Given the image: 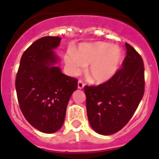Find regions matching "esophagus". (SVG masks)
Here are the masks:
<instances>
[{"label": "esophagus", "mask_w": 159, "mask_h": 159, "mask_svg": "<svg viewBox=\"0 0 159 159\" xmlns=\"http://www.w3.org/2000/svg\"><path fill=\"white\" fill-rule=\"evenodd\" d=\"M84 87V84L82 80H79L78 81V88L79 89H82Z\"/></svg>", "instance_id": "1"}]
</instances>
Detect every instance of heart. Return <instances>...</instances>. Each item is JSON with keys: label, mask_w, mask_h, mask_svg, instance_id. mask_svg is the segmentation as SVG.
<instances>
[{"label": "heart", "mask_w": 159, "mask_h": 159, "mask_svg": "<svg viewBox=\"0 0 159 159\" xmlns=\"http://www.w3.org/2000/svg\"><path fill=\"white\" fill-rule=\"evenodd\" d=\"M64 60L72 75H80L89 64L87 75L92 82L101 84L116 75L123 60V52L118 46L105 42L82 43L75 51L68 49Z\"/></svg>", "instance_id": "obj_1"}]
</instances>
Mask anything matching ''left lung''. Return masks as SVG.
<instances>
[{
	"label": "left lung",
	"mask_w": 159,
	"mask_h": 159,
	"mask_svg": "<svg viewBox=\"0 0 159 159\" xmlns=\"http://www.w3.org/2000/svg\"><path fill=\"white\" fill-rule=\"evenodd\" d=\"M125 45L127 56L113 78L98 86L84 87L88 121L102 135L115 134L124 127L144 95L143 60L131 45Z\"/></svg>",
	"instance_id": "1"
}]
</instances>
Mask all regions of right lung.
I'll return each instance as SVG.
<instances>
[{
  "mask_svg": "<svg viewBox=\"0 0 159 159\" xmlns=\"http://www.w3.org/2000/svg\"><path fill=\"white\" fill-rule=\"evenodd\" d=\"M60 40L58 36H43L32 43L22 55L15 83L25 118L47 134L61 128L70 97L78 87L77 79L54 66L58 59L52 49Z\"/></svg>",
  "mask_w": 159,
  "mask_h": 159,
  "instance_id": "1",
  "label": "right lung"
}]
</instances>
